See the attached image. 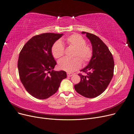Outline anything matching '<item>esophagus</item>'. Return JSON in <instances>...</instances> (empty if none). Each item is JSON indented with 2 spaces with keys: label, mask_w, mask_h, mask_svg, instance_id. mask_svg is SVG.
Returning a JSON list of instances; mask_svg holds the SVG:
<instances>
[{
  "label": "esophagus",
  "mask_w": 134,
  "mask_h": 134,
  "mask_svg": "<svg viewBox=\"0 0 134 134\" xmlns=\"http://www.w3.org/2000/svg\"><path fill=\"white\" fill-rule=\"evenodd\" d=\"M73 75V74L70 73H67V76L68 77H72Z\"/></svg>",
  "instance_id": "esophagus-1"
}]
</instances>
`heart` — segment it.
<instances>
[{"label": "heart", "mask_w": 134, "mask_h": 134, "mask_svg": "<svg viewBox=\"0 0 134 134\" xmlns=\"http://www.w3.org/2000/svg\"><path fill=\"white\" fill-rule=\"evenodd\" d=\"M69 46L76 48L74 56H79L83 63H87L90 60L92 56V49L86 45V41L81 35L74 34L68 36L65 40ZM53 56L58 58L64 54V47L62 43L57 41L54 43L52 48ZM80 58L75 57L73 59L63 58L58 61V66L61 70L68 72H72L80 68L81 66V60Z\"/></svg>", "instance_id": "b5f03b06"}]
</instances>
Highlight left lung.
<instances>
[{
	"mask_svg": "<svg viewBox=\"0 0 134 134\" xmlns=\"http://www.w3.org/2000/svg\"><path fill=\"white\" fill-rule=\"evenodd\" d=\"M86 34L92 46V56L88 65L81 71L86 75L79 74L81 81L75 85L76 92L88 98H93L104 92L113 77L114 62L109 49L102 40L91 33Z\"/></svg>",
	"mask_w": 134,
	"mask_h": 134,
	"instance_id": "8db88e82",
	"label": "left lung"
}]
</instances>
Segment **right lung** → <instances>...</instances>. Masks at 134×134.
I'll return each mask as SVG.
<instances>
[{
	"label": "right lung",
	"instance_id": "obj_1",
	"mask_svg": "<svg viewBox=\"0 0 134 134\" xmlns=\"http://www.w3.org/2000/svg\"><path fill=\"white\" fill-rule=\"evenodd\" d=\"M63 35L54 33L36 35L29 40L20 52L18 62L20 79L30 94L38 99L54 94L61 81L67 77L65 71L53 70L56 62L52 47Z\"/></svg>",
	"mask_w": 134,
	"mask_h": 134
}]
</instances>
